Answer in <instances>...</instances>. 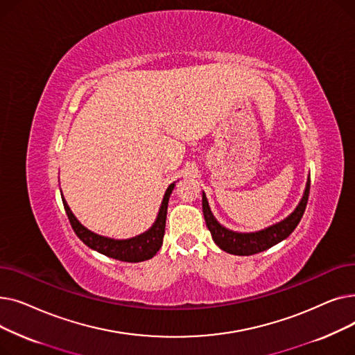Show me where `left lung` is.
I'll return each mask as SVG.
<instances>
[{"label": "left lung", "mask_w": 355, "mask_h": 355, "mask_svg": "<svg viewBox=\"0 0 355 355\" xmlns=\"http://www.w3.org/2000/svg\"><path fill=\"white\" fill-rule=\"evenodd\" d=\"M309 189H311V178L308 177L304 196L300 204L296 206V209L285 220L276 223V225L270 227L253 232V233H237L226 229L225 226H221L210 210L206 194L202 193V213L214 243L221 250L232 254H237V256L256 254L275 246L276 243H279V241L286 239L296 229V226L300 225L304 211L306 209Z\"/></svg>", "instance_id": "1"}]
</instances>
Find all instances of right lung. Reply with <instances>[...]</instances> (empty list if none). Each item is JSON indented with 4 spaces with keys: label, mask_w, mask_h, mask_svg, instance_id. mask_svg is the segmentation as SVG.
<instances>
[{
    "label": "right lung",
    "mask_w": 355,
    "mask_h": 355,
    "mask_svg": "<svg viewBox=\"0 0 355 355\" xmlns=\"http://www.w3.org/2000/svg\"><path fill=\"white\" fill-rule=\"evenodd\" d=\"M174 187H175V182L168 185V189H166L162 202H161L157 220L153 225V227L139 236H135L132 239H125V240H116V239L99 236L96 233L87 230L82 225V223L76 217H74L70 207L67 206L64 197H62V200H63V206H64L66 214L69 217V221H70L74 233L78 234V237L83 241L87 248L96 250L107 257L121 260V262L137 263V262H144V260L154 257L162 246L168 200H170V196H171Z\"/></svg>",
    "instance_id": "1"
}]
</instances>
